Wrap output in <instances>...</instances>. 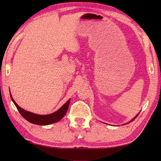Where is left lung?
<instances>
[{
	"label": "left lung",
	"instance_id": "1",
	"mask_svg": "<svg viewBox=\"0 0 161 161\" xmlns=\"http://www.w3.org/2000/svg\"><path fill=\"white\" fill-rule=\"evenodd\" d=\"M138 114L137 115H136V117H134V118H133V119H131V121H129V123H130V122H131L132 121H133V120H134V119H135L136 118V117H137V116L138 115Z\"/></svg>",
	"mask_w": 161,
	"mask_h": 161
}]
</instances>
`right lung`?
<instances>
[{"instance_id":"add662e5","label":"right lung","mask_w":161,"mask_h":161,"mask_svg":"<svg viewBox=\"0 0 161 161\" xmlns=\"http://www.w3.org/2000/svg\"><path fill=\"white\" fill-rule=\"evenodd\" d=\"M10 97H11L12 102H14V104H15L16 107L17 108V109H18V111H19L20 115H21L25 119H27L28 122L32 123V124H35L38 125H47L53 124V123L59 121L60 119H62L64 118V116L66 115L68 106H69V104H70V100L69 99V100H68L66 103H65L62 107H61L59 110H57L56 112L53 113V114H48V115H42L33 114V113L24 110V109L20 108L18 105H17L15 101L14 100V99L12 98L11 93H10Z\"/></svg>"}]
</instances>
